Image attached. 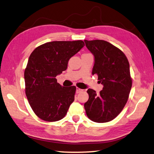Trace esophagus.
<instances>
[{
	"label": "esophagus",
	"mask_w": 154,
	"mask_h": 154,
	"mask_svg": "<svg viewBox=\"0 0 154 154\" xmlns=\"http://www.w3.org/2000/svg\"><path fill=\"white\" fill-rule=\"evenodd\" d=\"M83 91V90H82V89H80V88H78V87H76V93H80V92H82Z\"/></svg>",
	"instance_id": "34e87169"
}]
</instances>
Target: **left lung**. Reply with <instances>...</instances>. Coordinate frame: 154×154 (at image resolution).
I'll return each instance as SVG.
<instances>
[{
	"instance_id": "1",
	"label": "left lung",
	"mask_w": 154,
	"mask_h": 154,
	"mask_svg": "<svg viewBox=\"0 0 154 154\" xmlns=\"http://www.w3.org/2000/svg\"><path fill=\"white\" fill-rule=\"evenodd\" d=\"M88 50L94 56L92 74L98 75L103 85L100 94L89 88L85 109L88 117L97 123H106L117 117L128 100L132 86L129 63L119 49L104 40H85Z\"/></svg>"
}]
</instances>
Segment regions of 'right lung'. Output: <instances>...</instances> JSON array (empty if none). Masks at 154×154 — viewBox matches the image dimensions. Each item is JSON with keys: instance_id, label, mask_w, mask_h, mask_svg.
I'll return each instance as SVG.
<instances>
[{"instance_id": "1", "label": "right lung", "mask_w": 154, "mask_h": 154, "mask_svg": "<svg viewBox=\"0 0 154 154\" xmlns=\"http://www.w3.org/2000/svg\"><path fill=\"white\" fill-rule=\"evenodd\" d=\"M84 45L81 40L51 42L30 55L24 73L25 94L33 112L42 120L62 119L74 102L76 86H62L56 77L67 69L69 60Z\"/></svg>"}]
</instances>
